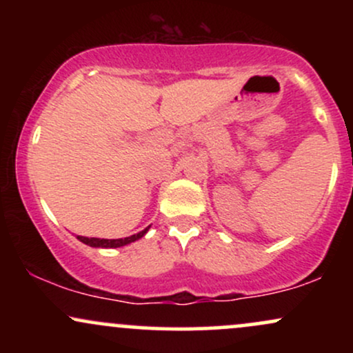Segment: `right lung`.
<instances>
[{
	"instance_id": "obj_1",
	"label": "right lung",
	"mask_w": 353,
	"mask_h": 353,
	"mask_svg": "<svg viewBox=\"0 0 353 353\" xmlns=\"http://www.w3.org/2000/svg\"><path fill=\"white\" fill-rule=\"evenodd\" d=\"M151 229V225H148L144 230H141V232L134 234V236H129V237H124V239H99V237H83V236H78V239L83 244H86L89 247H101V249H116V247H123V245H128L131 244V242L137 241V239L144 237L145 234H148V230Z\"/></svg>"
}]
</instances>
